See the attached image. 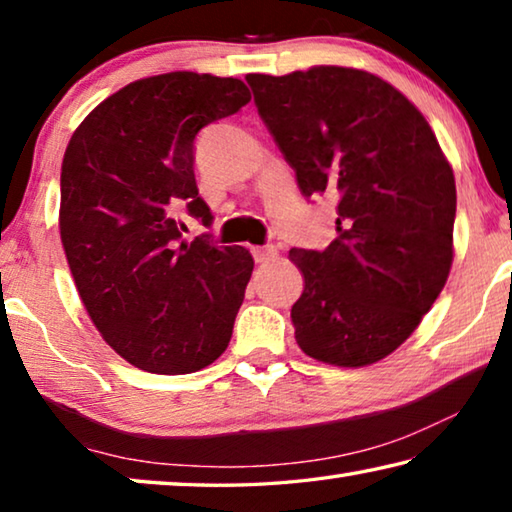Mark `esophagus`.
<instances>
[{
	"mask_svg": "<svg viewBox=\"0 0 512 512\" xmlns=\"http://www.w3.org/2000/svg\"><path fill=\"white\" fill-rule=\"evenodd\" d=\"M253 257L257 264H266V262H273L277 257V248L275 246H262V248H253Z\"/></svg>",
	"mask_w": 512,
	"mask_h": 512,
	"instance_id": "34e87169",
	"label": "esophagus"
}]
</instances>
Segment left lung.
<instances>
[{
	"instance_id": "obj_1",
	"label": "left lung",
	"mask_w": 512,
	"mask_h": 512,
	"mask_svg": "<svg viewBox=\"0 0 512 512\" xmlns=\"http://www.w3.org/2000/svg\"><path fill=\"white\" fill-rule=\"evenodd\" d=\"M246 81L300 192L339 198L332 244L289 250L305 277L291 307L296 341L311 359L370 366L409 339L445 287L454 171L422 112L375 74L316 65Z\"/></svg>"
}]
</instances>
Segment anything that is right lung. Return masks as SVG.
<instances>
[{"label":"right lung","instance_id":"obj_1","mask_svg":"<svg viewBox=\"0 0 512 512\" xmlns=\"http://www.w3.org/2000/svg\"><path fill=\"white\" fill-rule=\"evenodd\" d=\"M239 79L169 72L110 94L76 128L60 171V239L92 323L131 366L187 375L225 352L253 273L244 246L180 241L178 205L203 225L194 140L246 106Z\"/></svg>","mask_w":512,"mask_h":512}]
</instances>
